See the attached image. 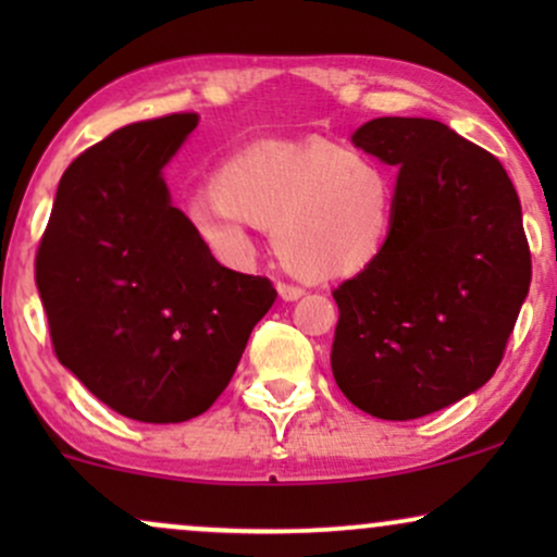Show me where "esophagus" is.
<instances>
[{
	"label": "esophagus",
	"instance_id": "esophagus-1",
	"mask_svg": "<svg viewBox=\"0 0 557 557\" xmlns=\"http://www.w3.org/2000/svg\"><path fill=\"white\" fill-rule=\"evenodd\" d=\"M277 293H280V298H283V300H298L300 296H304V287L277 283Z\"/></svg>",
	"mask_w": 557,
	"mask_h": 557
}]
</instances>
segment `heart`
<instances>
[{
	"mask_svg": "<svg viewBox=\"0 0 557 557\" xmlns=\"http://www.w3.org/2000/svg\"><path fill=\"white\" fill-rule=\"evenodd\" d=\"M214 203L190 209L198 238L227 259L248 253L246 227L272 233L283 267L306 283L361 274L387 248L398 212L389 170L330 140L257 144L216 170Z\"/></svg>",
	"mask_w": 557,
	"mask_h": 557,
	"instance_id": "heart-1",
	"label": "heart"
}]
</instances>
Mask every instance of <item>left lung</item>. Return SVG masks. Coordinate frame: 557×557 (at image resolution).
Instances as JSON below:
<instances>
[{
    "instance_id": "left-lung-1",
    "label": "left lung",
    "mask_w": 557,
    "mask_h": 557,
    "mask_svg": "<svg viewBox=\"0 0 557 557\" xmlns=\"http://www.w3.org/2000/svg\"><path fill=\"white\" fill-rule=\"evenodd\" d=\"M350 140L398 170V212L382 257L332 290V374L361 411L419 419L500 367L532 283L519 194L437 120L376 117Z\"/></svg>"
}]
</instances>
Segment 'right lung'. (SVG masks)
<instances>
[{
  "label": "right lung",
  "mask_w": 557,
  "mask_h": 557,
  "mask_svg": "<svg viewBox=\"0 0 557 557\" xmlns=\"http://www.w3.org/2000/svg\"><path fill=\"white\" fill-rule=\"evenodd\" d=\"M198 125L181 112L120 127L65 170L38 243L36 287L57 359L146 424L207 411L277 290L212 257L164 168Z\"/></svg>",
  "instance_id": "right-lung-1"
}]
</instances>
